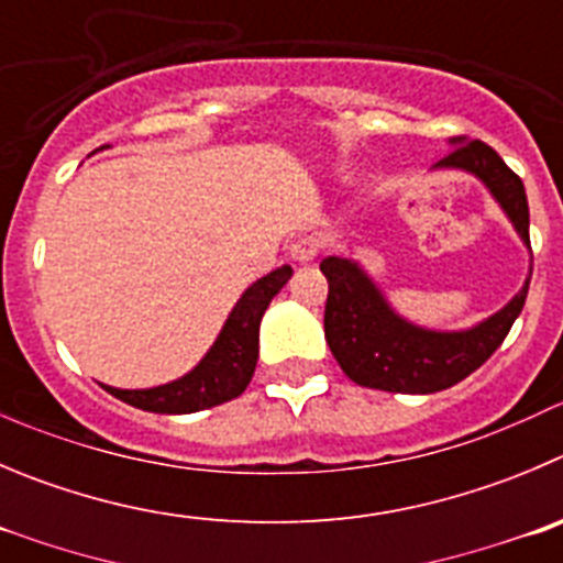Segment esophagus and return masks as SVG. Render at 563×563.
Instances as JSON below:
<instances>
[{"instance_id": "34e87169", "label": "esophagus", "mask_w": 563, "mask_h": 563, "mask_svg": "<svg viewBox=\"0 0 563 563\" xmlns=\"http://www.w3.org/2000/svg\"><path fill=\"white\" fill-rule=\"evenodd\" d=\"M290 254L296 262H312L314 256L320 254V238H314V234H303V238H298L296 243L290 245Z\"/></svg>"}]
</instances>
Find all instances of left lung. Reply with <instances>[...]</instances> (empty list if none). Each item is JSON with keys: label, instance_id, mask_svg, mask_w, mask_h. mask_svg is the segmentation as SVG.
Wrapping results in <instances>:
<instances>
[{"label": "left lung", "instance_id": "8db88e82", "mask_svg": "<svg viewBox=\"0 0 563 563\" xmlns=\"http://www.w3.org/2000/svg\"><path fill=\"white\" fill-rule=\"evenodd\" d=\"M439 165L464 168L486 181L503 210L517 227L519 238H528L526 185L503 163L500 154L484 141H462ZM329 298H325V342L351 382L384 393L428 395L448 389L478 371L500 347L514 320L528 298V282L514 301L489 320L470 331H422L400 320L384 303L382 292L351 260L325 256L320 262Z\"/></svg>", "mask_w": 563, "mask_h": 563}]
</instances>
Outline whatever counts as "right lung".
<instances>
[{"mask_svg":"<svg viewBox=\"0 0 563 563\" xmlns=\"http://www.w3.org/2000/svg\"><path fill=\"white\" fill-rule=\"evenodd\" d=\"M290 276L292 267L282 265L262 276L256 285H251L234 312L229 314L216 345L185 378L154 389H104L135 409L157 411V415H190V411L210 409V406L238 398L254 376L256 356H260L262 314Z\"/></svg>","mask_w":563,"mask_h":563,"instance_id":"obj_1","label":"right lung"}]
</instances>
